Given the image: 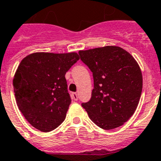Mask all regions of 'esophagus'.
I'll return each instance as SVG.
<instances>
[{"mask_svg": "<svg viewBox=\"0 0 161 161\" xmlns=\"http://www.w3.org/2000/svg\"><path fill=\"white\" fill-rule=\"evenodd\" d=\"M71 97H72V98H73L75 101L78 100V95L76 93H72V94H71Z\"/></svg>", "mask_w": 161, "mask_h": 161, "instance_id": "34e87169", "label": "esophagus"}]
</instances>
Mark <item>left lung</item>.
Instances as JSON below:
<instances>
[{
  "label": "left lung",
  "mask_w": 161,
  "mask_h": 161,
  "mask_svg": "<svg viewBox=\"0 0 161 161\" xmlns=\"http://www.w3.org/2000/svg\"><path fill=\"white\" fill-rule=\"evenodd\" d=\"M80 57L93 72L91 98L82 103L90 120L103 130L120 127L137 109L142 75L134 58L116 45L80 50Z\"/></svg>",
  "instance_id": "left-lung-1"
}]
</instances>
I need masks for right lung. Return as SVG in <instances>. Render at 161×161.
<instances>
[{
	"label": "right lung",
	"mask_w": 161,
	"mask_h": 161,
	"mask_svg": "<svg viewBox=\"0 0 161 161\" xmlns=\"http://www.w3.org/2000/svg\"><path fill=\"white\" fill-rule=\"evenodd\" d=\"M79 59L75 52H36L19 64L13 79L16 103L40 131H52L65 120L71 102L65 74Z\"/></svg>",
	"instance_id": "1"
}]
</instances>
